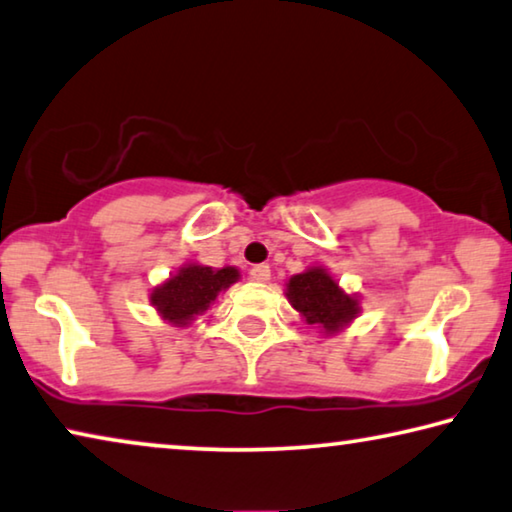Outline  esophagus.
I'll list each match as a JSON object with an SVG mask.
<instances>
[{
	"mask_svg": "<svg viewBox=\"0 0 512 512\" xmlns=\"http://www.w3.org/2000/svg\"><path fill=\"white\" fill-rule=\"evenodd\" d=\"M249 279H251V281H258V283L270 281V265L261 263V265L251 267V270H249Z\"/></svg>",
	"mask_w": 512,
	"mask_h": 512,
	"instance_id": "1",
	"label": "esophagus"
}]
</instances>
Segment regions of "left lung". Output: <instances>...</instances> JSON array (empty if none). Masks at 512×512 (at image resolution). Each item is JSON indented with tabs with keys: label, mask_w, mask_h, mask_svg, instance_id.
I'll return each mask as SVG.
<instances>
[{
	"label": "left lung",
	"mask_w": 512,
	"mask_h": 512,
	"mask_svg": "<svg viewBox=\"0 0 512 512\" xmlns=\"http://www.w3.org/2000/svg\"><path fill=\"white\" fill-rule=\"evenodd\" d=\"M286 297L293 309L302 313L309 325H320L327 334H334L343 325L357 318L359 300L343 293L341 286L322 267H311L290 277Z\"/></svg>",
	"instance_id": "obj_1"
}]
</instances>
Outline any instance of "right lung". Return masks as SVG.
Returning <instances> with one entry per match:
<instances>
[{
  "mask_svg": "<svg viewBox=\"0 0 512 512\" xmlns=\"http://www.w3.org/2000/svg\"><path fill=\"white\" fill-rule=\"evenodd\" d=\"M240 279L235 267L212 270L206 265L190 263L180 267L178 274L157 286L151 293V304L171 325L185 327L215 302V297Z\"/></svg>",
  "mask_w": 512,
  "mask_h": 512,
  "instance_id": "right-lung-1",
  "label": "right lung"
}]
</instances>
